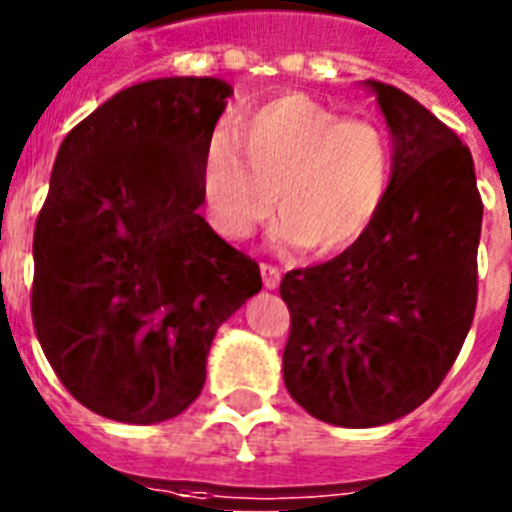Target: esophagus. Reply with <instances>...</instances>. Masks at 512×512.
<instances>
[{
  "label": "esophagus",
  "mask_w": 512,
  "mask_h": 512,
  "mask_svg": "<svg viewBox=\"0 0 512 512\" xmlns=\"http://www.w3.org/2000/svg\"><path fill=\"white\" fill-rule=\"evenodd\" d=\"M261 280H264V288L275 290L280 285V269L272 264H261Z\"/></svg>",
  "instance_id": "1"
}]
</instances>
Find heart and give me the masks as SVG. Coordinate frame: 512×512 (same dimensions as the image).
Segmentation results:
<instances>
[{
  "instance_id": "1",
  "label": "heart",
  "mask_w": 512,
  "mask_h": 512,
  "mask_svg": "<svg viewBox=\"0 0 512 512\" xmlns=\"http://www.w3.org/2000/svg\"><path fill=\"white\" fill-rule=\"evenodd\" d=\"M394 182L386 129L309 94L288 92L235 118L203 158L200 192L216 232L245 240L280 211V245L335 256L357 245Z\"/></svg>"
}]
</instances>
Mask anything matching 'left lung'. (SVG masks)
Returning a JSON list of instances; mask_svg holds the SVG:
<instances>
[{"instance_id":"8db88e82","label":"left lung","mask_w":512,"mask_h":512,"mask_svg":"<svg viewBox=\"0 0 512 512\" xmlns=\"http://www.w3.org/2000/svg\"><path fill=\"white\" fill-rule=\"evenodd\" d=\"M394 140L386 206L357 245L282 277L288 394L312 418L372 428L439 388L476 312L481 195L470 150L402 89L365 81Z\"/></svg>"}]
</instances>
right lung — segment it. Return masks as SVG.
I'll use <instances>...</instances> for the list:
<instances>
[{
    "label": "right lung",
    "instance_id": "1",
    "mask_svg": "<svg viewBox=\"0 0 512 512\" xmlns=\"http://www.w3.org/2000/svg\"><path fill=\"white\" fill-rule=\"evenodd\" d=\"M227 97L211 76L142 81L57 150L31 314L60 383L102 418L150 425L185 412L219 325L261 290L259 264L198 214Z\"/></svg>",
    "mask_w": 512,
    "mask_h": 512
}]
</instances>
